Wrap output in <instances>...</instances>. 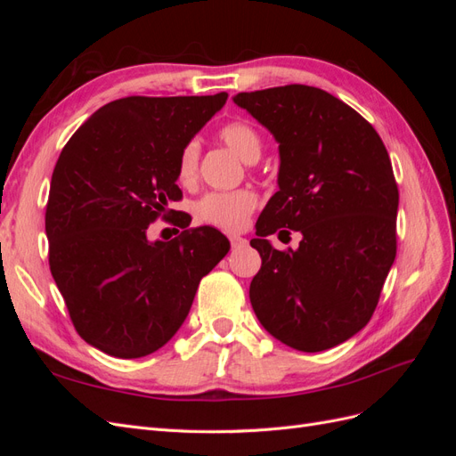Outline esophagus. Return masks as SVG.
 <instances>
[{
	"label": "esophagus",
	"mask_w": 456,
	"mask_h": 456,
	"mask_svg": "<svg viewBox=\"0 0 456 456\" xmlns=\"http://www.w3.org/2000/svg\"><path fill=\"white\" fill-rule=\"evenodd\" d=\"M230 245L233 247V249H236V247L247 245V240H245V238H240V236H232V238H230Z\"/></svg>",
	"instance_id": "1"
}]
</instances>
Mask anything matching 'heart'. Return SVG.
<instances>
[{
	"label": "heart",
	"mask_w": 456,
	"mask_h": 456,
	"mask_svg": "<svg viewBox=\"0 0 456 456\" xmlns=\"http://www.w3.org/2000/svg\"><path fill=\"white\" fill-rule=\"evenodd\" d=\"M218 139L247 161L255 163L260 158L262 139L258 131L247 121H230L218 131ZM200 146L188 142L178 156L176 176L183 184H191L198 175ZM256 196L251 190L236 191H211L196 203V215L203 223L216 226L224 232H240L247 226L251 213L256 207Z\"/></svg>",
	"instance_id": "heart-1"
}]
</instances>
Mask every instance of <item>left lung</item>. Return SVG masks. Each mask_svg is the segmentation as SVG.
Wrapping results in <instances>:
<instances>
[{
	"mask_svg": "<svg viewBox=\"0 0 456 456\" xmlns=\"http://www.w3.org/2000/svg\"><path fill=\"white\" fill-rule=\"evenodd\" d=\"M233 102L280 144V190L256 220L262 266L249 287L272 337L323 352L362 330L395 258L399 191L370 123L330 93L285 86L238 93ZM303 233L299 249L273 250L275 231Z\"/></svg>",
	"mask_w": 456,
	"mask_h": 456,
	"instance_id": "1",
	"label": "left lung"
}]
</instances>
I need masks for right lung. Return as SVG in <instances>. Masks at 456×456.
I'll list each match as a JSON object with an SVG mask.
<instances>
[{"mask_svg": "<svg viewBox=\"0 0 456 456\" xmlns=\"http://www.w3.org/2000/svg\"><path fill=\"white\" fill-rule=\"evenodd\" d=\"M209 96H126L81 126L54 165L45 232L53 280L77 335L101 352L134 360L167 344L198 285L230 251L211 226L150 242L147 226L183 198V148L226 104ZM162 217V216H161ZM178 232V230H176Z\"/></svg>", "mask_w": 456, "mask_h": 456, "instance_id": "obj_1", "label": "right lung"}]
</instances>
